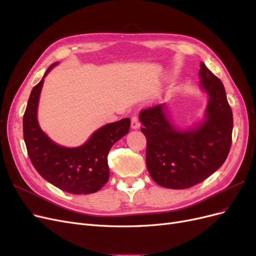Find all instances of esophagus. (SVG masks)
Returning a JSON list of instances; mask_svg holds the SVG:
<instances>
[{
    "label": "esophagus",
    "mask_w": 256,
    "mask_h": 256,
    "mask_svg": "<svg viewBox=\"0 0 256 256\" xmlns=\"http://www.w3.org/2000/svg\"><path fill=\"white\" fill-rule=\"evenodd\" d=\"M138 127H140V122H138V116H132V118H131V128L138 129Z\"/></svg>",
    "instance_id": "obj_1"
}]
</instances>
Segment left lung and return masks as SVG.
<instances>
[{
	"label": "left lung",
	"instance_id": "left-lung-1",
	"mask_svg": "<svg viewBox=\"0 0 256 256\" xmlns=\"http://www.w3.org/2000/svg\"><path fill=\"white\" fill-rule=\"evenodd\" d=\"M200 88L208 97L203 118L188 128L175 126L168 106L140 113L146 147V166L154 182L168 189H187L214 173L228 158L233 113L219 78L200 62Z\"/></svg>",
	"mask_w": 256,
	"mask_h": 256
}]
</instances>
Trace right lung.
Masks as SVG:
<instances>
[{"instance_id": "add662e5", "label": "right lung", "mask_w": 256, "mask_h": 256, "mask_svg": "<svg viewBox=\"0 0 256 256\" xmlns=\"http://www.w3.org/2000/svg\"><path fill=\"white\" fill-rule=\"evenodd\" d=\"M56 65L58 62L47 69L33 88L23 116V138L28 157L40 176L56 188L72 194L95 193L109 180L108 154L129 132L130 120L104 125L76 147H65L52 141L38 124L37 112L44 78Z\"/></svg>"}]
</instances>
